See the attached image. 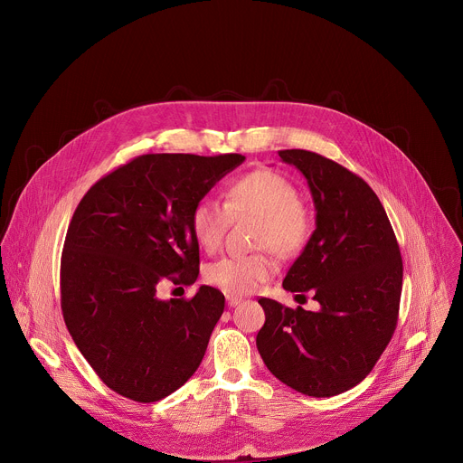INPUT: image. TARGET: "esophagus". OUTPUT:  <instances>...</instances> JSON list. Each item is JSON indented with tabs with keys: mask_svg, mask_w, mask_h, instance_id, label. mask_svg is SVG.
I'll return each mask as SVG.
<instances>
[{
	"mask_svg": "<svg viewBox=\"0 0 463 463\" xmlns=\"http://www.w3.org/2000/svg\"><path fill=\"white\" fill-rule=\"evenodd\" d=\"M240 302H241V297H236V295H227V304H229L231 307L238 306Z\"/></svg>",
	"mask_w": 463,
	"mask_h": 463,
	"instance_id": "1",
	"label": "esophagus"
}]
</instances>
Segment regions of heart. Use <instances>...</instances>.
Instances as JSON below:
<instances>
[{"label": "heart", "instance_id": "1", "mask_svg": "<svg viewBox=\"0 0 463 463\" xmlns=\"http://www.w3.org/2000/svg\"><path fill=\"white\" fill-rule=\"evenodd\" d=\"M256 216V245L271 247L280 256L297 254L307 241L311 220L300 203L297 186L271 170H252L236 177L225 190V203L203 197L192 207L190 229L205 250H216L232 216ZM277 273V261L268 252L229 254L205 269V280L229 293L256 291Z\"/></svg>", "mask_w": 463, "mask_h": 463}]
</instances>
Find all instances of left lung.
<instances>
[{
	"label": "left lung",
	"instance_id": "left-lung-1",
	"mask_svg": "<svg viewBox=\"0 0 463 463\" xmlns=\"http://www.w3.org/2000/svg\"><path fill=\"white\" fill-rule=\"evenodd\" d=\"M307 179L315 225L289 268L286 291L311 293L317 311L260 298L266 324L256 335L269 372L313 398L359 384L390 343L400 315L403 261L375 192L339 163L307 150L279 152Z\"/></svg>",
	"mask_w": 463,
	"mask_h": 463
}]
</instances>
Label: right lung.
<instances>
[{
	"instance_id": "obj_1",
	"label": "right lung",
	"mask_w": 463,
	"mask_h": 463,
	"mask_svg": "<svg viewBox=\"0 0 463 463\" xmlns=\"http://www.w3.org/2000/svg\"><path fill=\"white\" fill-rule=\"evenodd\" d=\"M243 161L139 156L99 179L73 214L60 263L63 320L97 375L128 400L166 398L207 352L223 293L202 286L190 300H161L157 286L195 282L192 207Z\"/></svg>"
}]
</instances>
